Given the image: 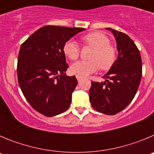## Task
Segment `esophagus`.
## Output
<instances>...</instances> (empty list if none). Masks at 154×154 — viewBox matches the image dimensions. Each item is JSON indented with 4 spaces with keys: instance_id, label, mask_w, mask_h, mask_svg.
Instances as JSON below:
<instances>
[{
    "instance_id": "esophagus-1",
    "label": "esophagus",
    "mask_w": 154,
    "mask_h": 154,
    "mask_svg": "<svg viewBox=\"0 0 154 154\" xmlns=\"http://www.w3.org/2000/svg\"><path fill=\"white\" fill-rule=\"evenodd\" d=\"M76 79H77V80H78L79 82H80V81H81L82 79V77H81V76L76 75Z\"/></svg>"
}]
</instances>
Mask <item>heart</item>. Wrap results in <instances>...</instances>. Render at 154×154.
Returning <instances> with one entry per match:
<instances>
[{
	"label": "heart",
	"mask_w": 154,
	"mask_h": 154,
	"mask_svg": "<svg viewBox=\"0 0 154 154\" xmlns=\"http://www.w3.org/2000/svg\"><path fill=\"white\" fill-rule=\"evenodd\" d=\"M82 41L85 44L93 48L89 56L91 60L79 61L72 64L70 72L73 75L85 77L97 72L99 66L104 70L112 66L116 58V51L109 45L108 37L100 32H93L85 35ZM79 51L78 43L73 39L67 41L63 46L65 55L71 60H76L79 58Z\"/></svg>",
	"instance_id": "1"
}]
</instances>
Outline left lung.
<instances>
[{"instance_id": "8db88e82", "label": "left lung", "mask_w": 154, "mask_h": 154, "mask_svg": "<svg viewBox=\"0 0 154 154\" xmlns=\"http://www.w3.org/2000/svg\"><path fill=\"white\" fill-rule=\"evenodd\" d=\"M118 51L117 59L103 76L105 82H94L89 89V99L96 111L115 115L124 109L135 96L142 77L140 51L130 37L112 28Z\"/></svg>"}]
</instances>
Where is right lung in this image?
Instances as JSON below:
<instances>
[{
	"instance_id": "obj_1",
	"label": "right lung",
	"mask_w": 154,
	"mask_h": 154,
	"mask_svg": "<svg viewBox=\"0 0 154 154\" xmlns=\"http://www.w3.org/2000/svg\"><path fill=\"white\" fill-rule=\"evenodd\" d=\"M85 29L45 26L21 45L17 60V79L27 101L36 111L54 116L69 109L78 81L65 74L69 65L65 43Z\"/></svg>"
}]
</instances>
